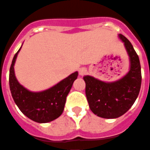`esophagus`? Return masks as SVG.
<instances>
[{
	"label": "esophagus",
	"instance_id": "obj_1",
	"mask_svg": "<svg viewBox=\"0 0 150 150\" xmlns=\"http://www.w3.org/2000/svg\"><path fill=\"white\" fill-rule=\"evenodd\" d=\"M86 73H87V69L86 67H81V68L79 69V74L80 76H83Z\"/></svg>",
	"mask_w": 150,
	"mask_h": 150
}]
</instances>
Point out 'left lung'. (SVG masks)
Segmentation results:
<instances>
[{
	"label": "left lung",
	"mask_w": 150,
	"mask_h": 150,
	"mask_svg": "<svg viewBox=\"0 0 150 150\" xmlns=\"http://www.w3.org/2000/svg\"><path fill=\"white\" fill-rule=\"evenodd\" d=\"M130 57V70L120 80L105 83L91 76H85L86 96L89 108L103 118H117L134 105L141 86V67L139 57L132 44L125 36L118 35Z\"/></svg>",
	"instance_id": "8db88e82"
}]
</instances>
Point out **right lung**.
<instances>
[{
	"label": "right lung",
	"instance_id": "add662e5",
	"mask_svg": "<svg viewBox=\"0 0 150 150\" xmlns=\"http://www.w3.org/2000/svg\"><path fill=\"white\" fill-rule=\"evenodd\" d=\"M21 48L15 54L10 68L9 84L14 102L24 115L38 123H48L57 118L64 108L66 98L78 72L73 73L50 89L31 92L19 83L14 74V64Z\"/></svg>",
	"mask_w": 150,
	"mask_h": 150
}]
</instances>
